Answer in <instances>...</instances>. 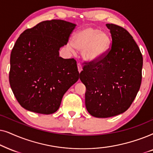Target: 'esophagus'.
Masks as SVG:
<instances>
[{"label": "esophagus", "instance_id": "obj_1", "mask_svg": "<svg viewBox=\"0 0 153 153\" xmlns=\"http://www.w3.org/2000/svg\"><path fill=\"white\" fill-rule=\"evenodd\" d=\"M77 67H78V71L79 73H80L81 71H82V66H81L80 64H78V65H77Z\"/></svg>", "mask_w": 153, "mask_h": 153}]
</instances>
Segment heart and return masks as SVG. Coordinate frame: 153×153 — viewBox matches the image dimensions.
<instances>
[{
	"mask_svg": "<svg viewBox=\"0 0 153 153\" xmlns=\"http://www.w3.org/2000/svg\"><path fill=\"white\" fill-rule=\"evenodd\" d=\"M111 44L108 33L99 28L85 27L75 33L72 40L67 43V48L73 53L76 50L82 51L83 59L92 63L101 59L107 54Z\"/></svg>",
	"mask_w": 153,
	"mask_h": 153,
	"instance_id": "heart-1",
	"label": "heart"
}]
</instances>
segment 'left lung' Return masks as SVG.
<instances>
[{"instance_id":"obj_1","label":"left lung","mask_w":153,"mask_h":153,"mask_svg":"<svg viewBox=\"0 0 153 153\" xmlns=\"http://www.w3.org/2000/svg\"><path fill=\"white\" fill-rule=\"evenodd\" d=\"M112 46L97 62L83 67L80 79L86 87L85 106L91 115L106 118L125 113L140 89L143 56L127 30L107 24Z\"/></svg>"}]
</instances>
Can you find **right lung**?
<instances>
[{"label":"right lung","instance_id":"add662e5","mask_svg":"<svg viewBox=\"0 0 153 153\" xmlns=\"http://www.w3.org/2000/svg\"><path fill=\"white\" fill-rule=\"evenodd\" d=\"M76 24L60 19L44 21L24 30L10 54L9 80L22 107L49 115L79 79L74 59L59 56Z\"/></svg>","mask_w":153,"mask_h":153}]
</instances>
